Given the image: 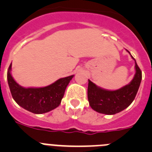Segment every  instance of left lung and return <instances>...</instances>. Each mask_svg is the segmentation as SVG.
I'll return each instance as SVG.
<instances>
[{
    "instance_id": "8db88e82",
    "label": "left lung",
    "mask_w": 152,
    "mask_h": 152,
    "mask_svg": "<svg viewBox=\"0 0 152 152\" xmlns=\"http://www.w3.org/2000/svg\"><path fill=\"white\" fill-rule=\"evenodd\" d=\"M127 52L130 53L128 50ZM132 58L135 60L132 56ZM135 74L133 79L129 84L116 91L104 90L88 80V98L94 110L100 113L113 115L123 111L132 103L142 80V71L135 60Z\"/></svg>"
}]
</instances>
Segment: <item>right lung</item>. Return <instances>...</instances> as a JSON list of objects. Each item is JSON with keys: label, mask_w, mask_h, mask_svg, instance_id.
<instances>
[{"label": "right lung", "mask_w": 152, "mask_h": 152, "mask_svg": "<svg viewBox=\"0 0 152 152\" xmlns=\"http://www.w3.org/2000/svg\"><path fill=\"white\" fill-rule=\"evenodd\" d=\"M11 64L7 71V81L13 100L29 112L42 114L49 112L60 105L67 86L74 75L60 78L44 88H25L19 85L12 77Z\"/></svg>", "instance_id": "right-lung-1"}]
</instances>
